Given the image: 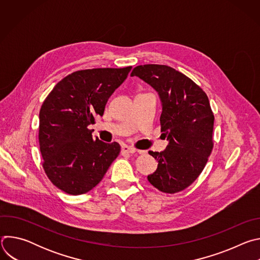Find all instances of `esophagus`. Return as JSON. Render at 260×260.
<instances>
[{"label":"esophagus","mask_w":260,"mask_h":260,"mask_svg":"<svg viewBox=\"0 0 260 260\" xmlns=\"http://www.w3.org/2000/svg\"><path fill=\"white\" fill-rule=\"evenodd\" d=\"M137 150L133 147H129L127 145L121 146V153H135Z\"/></svg>","instance_id":"obj_1"}]
</instances>
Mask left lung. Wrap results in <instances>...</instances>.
Returning <instances> with one entry per match:
<instances>
[{"mask_svg": "<svg viewBox=\"0 0 260 260\" xmlns=\"http://www.w3.org/2000/svg\"><path fill=\"white\" fill-rule=\"evenodd\" d=\"M131 76L157 91L161 132L169 141L166 150L149 151L158 165L148 181L162 192H179L200 176L213 149L214 115L209 99L191 79L168 66H138Z\"/></svg>", "mask_w": 260, "mask_h": 260, "instance_id": "1", "label": "left lung"}]
</instances>
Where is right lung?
<instances>
[{"label":"right lung","instance_id":"obj_1","mask_svg":"<svg viewBox=\"0 0 260 260\" xmlns=\"http://www.w3.org/2000/svg\"><path fill=\"white\" fill-rule=\"evenodd\" d=\"M132 67L74 72L61 79L43 102L39 143L43 168L57 188L72 196L88 192L101 182L120 152L118 143L92 138L89 124L103 116L112 93Z\"/></svg>","mask_w":260,"mask_h":260}]
</instances>
